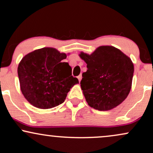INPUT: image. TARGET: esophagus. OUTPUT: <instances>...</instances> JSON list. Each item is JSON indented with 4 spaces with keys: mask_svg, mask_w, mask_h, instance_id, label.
<instances>
[{
    "mask_svg": "<svg viewBox=\"0 0 153 153\" xmlns=\"http://www.w3.org/2000/svg\"><path fill=\"white\" fill-rule=\"evenodd\" d=\"M78 78L79 82H80V80H81V79H82V75H78Z\"/></svg>",
    "mask_w": 153,
    "mask_h": 153,
    "instance_id": "esophagus-1",
    "label": "esophagus"
}]
</instances>
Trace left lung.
<instances>
[{
    "mask_svg": "<svg viewBox=\"0 0 153 153\" xmlns=\"http://www.w3.org/2000/svg\"><path fill=\"white\" fill-rule=\"evenodd\" d=\"M79 56L87 63L80 86L88 104L105 111L126 100L132 86L134 65L131 59L113 46H100L92 54Z\"/></svg>",
    "mask_w": 153,
    "mask_h": 153,
    "instance_id": "left-lung-1",
    "label": "left lung"
}]
</instances>
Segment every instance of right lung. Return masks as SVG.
Returning a JSON list of instances; mask_svg holds the SVG:
<instances>
[{
    "label": "right lung",
    "instance_id": "obj_1",
    "mask_svg": "<svg viewBox=\"0 0 153 153\" xmlns=\"http://www.w3.org/2000/svg\"><path fill=\"white\" fill-rule=\"evenodd\" d=\"M65 53L53 48H43L22 58L18 75L22 93L33 105L49 109L64 102L68 93L75 84L77 78L72 75V68Z\"/></svg>",
    "mask_w": 153,
    "mask_h": 153
}]
</instances>
